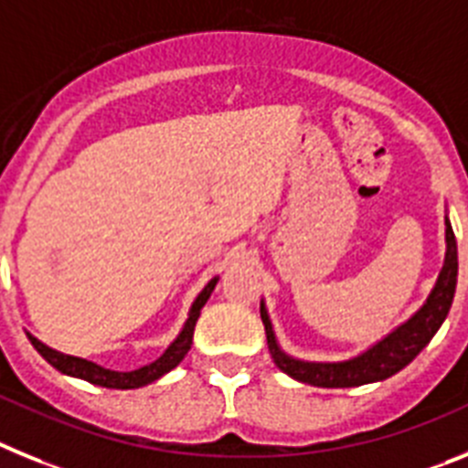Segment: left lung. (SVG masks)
<instances>
[{
    "mask_svg": "<svg viewBox=\"0 0 468 468\" xmlns=\"http://www.w3.org/2000/svg\"><path fill=\"white\" fill-rule=\"evenodd\" d=\"M445 239H448V254H445V266L441 271L436 287L426 299L424 306L414 313L405 324H400L393 335L379 341L375 348H369L363 356L346 360V363H302L294 357L284 356L275 344L273 327L268 320V313L261 303V320L266 324L268 351L273 356L275 365L292 379L303 381L311 386H323V388H351V386L372 384V381L388 379L391 375L400 372L405 365H410L420 356L421 348L436 335L452 306L454 287H457V239H454L452 226L445 221Z\"/></svg>",
    "mask_w": 468,
    "mask_h": 468,
    "instance_id": "left-lung-1",
    "label": "left lung"
}]
</instances>
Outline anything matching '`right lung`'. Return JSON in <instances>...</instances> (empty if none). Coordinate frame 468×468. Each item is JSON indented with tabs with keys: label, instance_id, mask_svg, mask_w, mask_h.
<instances>
[{
	"label": "right lung",
	"instance_id": "add662e5",
	"mask_svg": "<svg viewBox=\"0 0 468 468\" xmlns=\"http://www.w3.org/2000/svg\"><path fill=\"white\" fill-rule=\"evenodd\" d=\"M217 287V278L211 280L207 284L205 290L200 292V296L195 299L193 308H190V315L184 324V332L178 335V339L174 341L172 346L166 348L157 360H153L150 365H144V367L132 369V372H115V369H105L101 365L91 363V360H84V357H75V356H65V353L54 351V348L44 346L42 341H37L35 336L27 335V339L32 341V346L37 348L39 356L47 360L48 365H54L58 372L70 377H80V379L89 381V384L96 386H105V388H138V386L153 384L155 379H160L162 375H166L169 369L176 367L181 360L186 357V353L190 351V344H193V332H195V323L200 318L202 306L209 299L211 290Z\"/></svg>",
	"mask_w": 468,
	"mask_h": 468
}]
</instances>
